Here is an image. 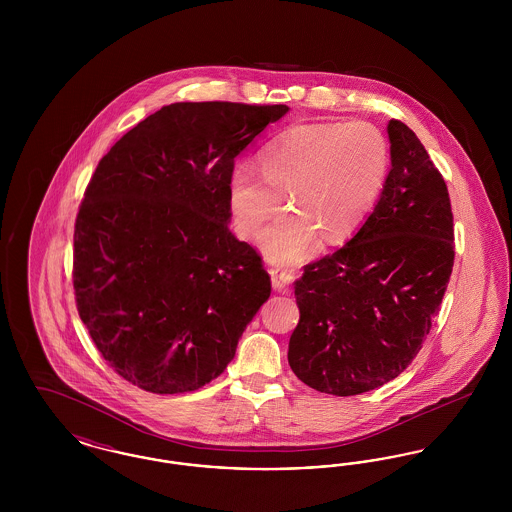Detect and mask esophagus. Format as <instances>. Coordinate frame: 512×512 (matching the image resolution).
Wrapping results in <instances>:
<instances>
[{
	"label": "esophagus",
	"instance_id": "34e87169",
	"mask_svg": "<svg viewBox=\"0 0 512 512\" xmlns=\"http://www.w3.org/2000/svg\"><path fill=\"white\" fill-rule=\"evenodd\" d=\"M268 274H270V282L276 290H286L293 282V274L290 270H284V268L270 267L268 268Z\"/></svg>",
	"mask_w": 512,
	"mask_h": 512
}]
</instances>
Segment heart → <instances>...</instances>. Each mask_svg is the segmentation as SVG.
Listing matches in <instances>:
<instances>
[{
    "label": "heart",
    "mask_w": 512,
    "mask_h": 512,
    "mask_svg": "<svg viewBox=\"0 0 512 512\" xmlns=\"http://www.w3.org/2000/svg\"><path fill=\"white\" fill-rule=\"evenodd\" d=\"M390 167L388 142L372 122H301L259 151L261 174L236 167L228 203L236 230L257 238L280 209L292 207L263 236L274 263H297L318 238L338 244L353 236L374 209Z\"/></svg>",
    "instance_id": "heart-1"
}]
</instances>
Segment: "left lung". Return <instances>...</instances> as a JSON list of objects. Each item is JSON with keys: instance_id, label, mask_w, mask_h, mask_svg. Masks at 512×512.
Returning <instances> with one entry per match:
<instances>
[{"instance_id": "left-lung-1", "label": "left lung", "mask_w": 512, "mask_h": 512, "mask_svg": "<svg viewBox=\"0 0 512 512\" xmlns=\"http://www.w3.org/2000/svg\"><path fill=\"white\" fill-rule=\"evenodd\" d=\"M391 171L361 230L303 267L288 361L309 388L376 390L413 363L455 263L447 184L413 130L388 124Z\"/></svg>"}]
</instances>
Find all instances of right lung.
<instances>
[{"mask_svg":"<svg viewBox=\"0 0 512 512\" xmlns=\"http://www.w3.org/2000/svg\"><path fill=\"white\" fill-rule=\"evenodd\" d=\"M286 105L172 103L103 155L74 222L76 309L101 357L151 393L199 390L270 295L228 228L234 159Z\"/></svg>","mask_w":512,"mask_h":512,"instance_id":"obj_1","label":"right lung"}]
</instances>
